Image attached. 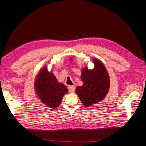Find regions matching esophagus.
Masks as SVG:
<instances>
[{"label":"esophagus","mask_w":146,"mask_h":146,"mask_svg":"<svg viewBox=\"0 0 146 146\" xmlns=\"http://www.w3.org/2000/svg\"><path fill=\"white\" fill-rule=\"evenodd\" d=\"M68 90L70 92V93H72V92H74L75 90H76V87H75V86H72V85L69 86Z\"/></svg>","instance_id":"obj_1"}]
</instances>
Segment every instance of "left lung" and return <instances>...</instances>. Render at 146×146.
Masks as SVG:
<instances>
[{
    "label": "left lung",
    "mask_w": 146,
    "mask_h": 146,
    "mask_svg": "<svg viewBox=\"0 0 146 146\" xmlns=\"http://www.w3.org/2000/svg\"><path fill=\"white\" fill-rule=\"evenodd\" d=\"M93 69H83L81 79L83 85L76 90L81 102L86 107L103 100L110 88V78L105 66L98 59H93Z\"/></svg>",
    "instance_id": "left-lung-1"
}]
</instances>
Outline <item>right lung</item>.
I'll return each instance as SVG.
<instances>
[{
	"instance_id": "1",
	"label": "right lung",
	"mask_w": 146,
	"mask_h": 146,
	"mask_svg": "<svg viewBox=\"0 0 146 146\" xmlns=\"http://www.w3.org/2000/svg\"><path fill=\"white\" fill-rule=\"evenodd\" d=\"M35 86L42 102L53 108L58 107L63 96L68 92L67 87L57 82L55 76L48 71L47 67L42 69L38 74Z\"/></svg>"
}]
</instances>
